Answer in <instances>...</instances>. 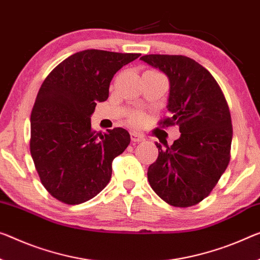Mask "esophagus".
<instances>
[{
	"label": "esophagus",
	"instance_id": "esophagus-1",
	"mask_svg": "<svg viewBox=\"0 0 260 260\" xmlns=\"http://www.w3.org/2000/svg\"><path fill=\"white\" fill-rule=\"evenodd\" d=\"M130 137H131V141L135 142V143H139V142H143L144 141V137L138 133H135V131H133V133L130 134Z\"/></svg>",
	"mask_w": 260,
	"mask_h": 260
}]
</instances>
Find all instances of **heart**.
Masks as SVG:
<instances>
[{"instance_id": "obj_1", "label": "heart", "mask_w": 260, "mask_h": 260, "mask_svg": "<svg viewBox=\"0 0 260 260\" xmlns=\"http://www.w3.org/2000/svg\"><path fill=\"white\" fill-rule=\"evenodd\" d=\"M150 72H155V71H150ZM143 119H144V116L141 111H136V113H133L130 115L129 118H127V121H129L130 124L138 125L139 123H142Z\"/></svg>"}]
</instances>
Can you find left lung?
<instances>
[{
  "label": "left lung",
  "instance_id": "8db88e82",
  "mask_svg": "<svg viewBox=\"0 0 260 260\" xmlns=\"http://www.w3.org/2000/svg\"><path fill=\"white\" fill-rule=\"evenodd\" d=\"M170 80V117L161 126H179L173 145L158 147L147 170L150 186L173 207L198 205L210 194L230 161L233 124L224 94L208 71L185 55L146 54L141 58Z\"/></svg>",
  "mask_w": 260,
  "mask_h": 260
}]
</instances>
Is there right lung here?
Masks as SVG:
<instances>
[{"mask_svg":"<svg viewBox=\"0 0 260 260\" xmlns=\"http://www.w3.org/2000/svg\"><path fill=\"white\" fill-rule=\"evenodd\" d=\"M139 53L85 50L51 71L31 111L30 152L45 189L66 205L88 201L108 185L111 162L130 144L123 127L91 129L96 102L109 96L111 79Z\"/></svg>","mask_w":260,"mask_h":260,"instance_id":"1","label":"right lung"}]
</instances>
